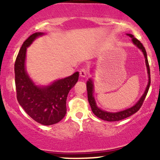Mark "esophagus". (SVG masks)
Here are the masks:
<instances>
[{
    "mask_svg": "<svg viewBox=\"0 0 160 160\" xmlns=\"http://www.w3.org/2000/svg\"><path fill=\"white\" fill-rule=\"evenodd\" d=\"M87 74H88V72L86 68H82L80 70V76L81 77V78H85Z\"/></svg>",
    "mask_w": 160,
    "mask_h": 160,
    "instance_id": "esophagus-1",
    "label": "esophagus"
}]
</instances>
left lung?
<instances>
[{"instance_id": "1", "label": "left lung", "mask_w": 160, "mask_h": 160, "mask_svg": "<svg viewBox=\"0 0 160 160\" xmlns=\"http://www.w3.org/2000/svg\"><path fill=\"white\" fill-rule=\"evenodd\" d=\"M128 35L131 38H132V42L134 44L136 45L139 49L142 50L143 53H144V56L145 57V62H146V65L147 68H148V76H149V82H148V85L147 86L146 90H145L144 95L141 96L140 100L138 102V103L135 104V105H134L133 107L128 108V109L125 110V111L117 112V113H110V112L104 111L102 110L99 109V108L96 106L95 104L94 97H93L92 93H93V84L91 80H89V81L86 82V89H87V95H88V101H89V103L90 104V107L93 113L98 117V118L102 119L103 120L106 121H110V122H113V121H119L121 120H123L125 118H127V117H130L135 113H136L137 111H138V110L140 109L141 106H142L143 103H144V101L145 98H146V95L148 94V90H149L150 85V66L149 63H148V56H147V52L145 50L144 47L143 46L142 43H141L140 40H138L137 38H133V35L132 34H128Z\"/></svg>"}]
</instances>
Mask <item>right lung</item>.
I'll return each mask as SVG.
<instances>
[{"instance_id":"obj_1","label":"right lung","mask_w":160,"mask_h":160,"mask_svg":"<svg viewBox=\"0 0 160 160\" xmlns=\"http://www.w3.org/2000/svg\"><path fill=\"white\" fill-rule=\"evenodd\" d=\"M42 33H34L25 40L14 65L16 98L20 105L36 122L49 126L61 121L66 114V100L69 91L78 82L79 73L54 82L46 87H38L26 74V49Z\"/></svg>"}]
</instances>
